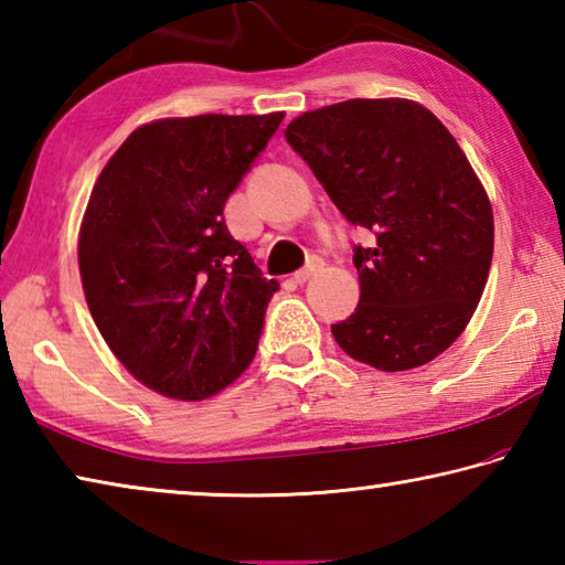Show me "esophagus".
Segmentation results:
<instances>
[{"label":"esophagus","mask_w":565,"mask_h":565,"mask_svg":"<svg viewBox=\"0 0 565 565\" xmlns=\"http://www.w3.org/2000/svg\"><path fill=\"white\" fill-rule=\"evenodd\" d=\"M321 266H323V262L319 259V256H313V259H311L309 264H306L301 271H296V274H294V284H303V281H309L311 276L321 269Z\"/></svg>","instance_id":"34e87169"}]
</instances>
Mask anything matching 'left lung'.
<instances>
[{"instance_id":"1","label":"left lung","mask_w":565,"mask_h":565,"mask_svg":"<svg viewBox=\"0 0 565 565\" xmlns=\"http://www.w3.org/2000/svg\"><path fill=\"white\" fill-rule=\"evenodd\" d=\"M286 141L353 226L361 299L331 327L351 359L379 371L424 366L461 337L493 259L481 181L431 111L408 99H349L306 111Z\"/></svg>"}]
</instances>
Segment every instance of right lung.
Segmentation results:
<instances>
[{
  "mask_svg": "<svg viewBox=\"0 0 565 565\" xmlns=\"http://www.w3.org/2000/svg\"><path fill=\"white\" fill-rule=\"evenodd\" d=\"M281 119L145 124L92 189L79 234L92 319L129 374L169 398L216 394L259 347L279 284L228 234L224 204Z\"/></svg>",
  "mask_w": 565,
  "mask_h": 565,
  "instance_id": "1",
  "label": "right lung"
}]
</instances>
